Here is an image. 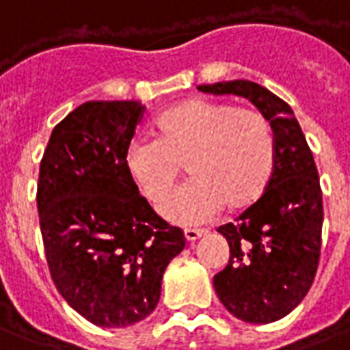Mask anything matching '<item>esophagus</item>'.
<instances>
[{
	"label": "esophagus",
	"mask_w": 350,
	"mask_h": 350,
	"mask_svg": "<svg viewBox=\"0 0 350 350\" xmlns=\"http://www.w3.org/2000/svg\"><path fill=\"white\" fill-rule=\"evenodd\" d=\"M206 231H202V229H185L183 231V237H185V241L187 243H195V241H199L200 237H204Z\"/></svg>",
	"instance_id": "1"
}]
</instances>
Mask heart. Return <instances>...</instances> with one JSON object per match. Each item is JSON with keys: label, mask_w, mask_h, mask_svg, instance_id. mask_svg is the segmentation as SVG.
Masks as SVG:
<instances>
[{"label": "heart", "mask_w": 350, "mask_h": 350, "mask_svg": "<svg viewBox=\"0 0 350 350\" xmlns=\"http://www.w3.org/2000/svg\"><path fill=\"white\" fill-rule=\"evenodd\" d=\"M157 138H134L124 165L150 200L174 185L182 165L189 182L159 202V214L178 226L202 224L219 210L256 204L275 170V136L263 116L210 100H185L161 113Z\"/></svg>", "instance_id": "1"}]
</instances>
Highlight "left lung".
<instances>
[{"label": "left lung", "instance_id": "left-lung-1", "mask_svg": "<svg viewBox=\"0 0 350 350\" xmlns=\"http://www.w3.org/2000/svg\"><path fill=\"white\" fill-rule=\"evenodd\" d=\"M197 89L246 98L273 129V178L256 204L217 227L229 244V263L214 277L217 297L233 317L269 324L294 311L317 275L324 221L317 165L292 107L271 90L246 79Z\"/></svg>", "mask_w": 350, "mask_h": 350}]
</instances>
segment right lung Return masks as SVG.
<instances>
[{"instance_id": "add662e5", "label": "right lung", "mask_w": 350, "mask_h": 350, "mask_svg": "<svg viewBox=\"0 0 350 350\" xmlns=\"http://www.w3.org/2000/svg\"><path fill=\"white\" fill-rule=\"evenodd\" d=\"M146 107L85 102L53 129L41 159L39 226L51 277L68 305L102 328H126L157 307L165 269L183 250L124 165Z\"/></svg>"}]
</instances>
